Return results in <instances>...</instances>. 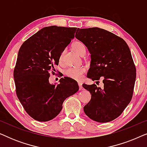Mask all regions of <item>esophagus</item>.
I'll use <instances>...</instances> for the list:
<instances>
[{
    "mask_svg": "<svg viewBox=\"0 0 147 147\" xmlns=\"http://www.w3.org/2000/svg\"><path fill=\"white\" fill-rule=\"evenodd\" d=\"M78 86H79V89L80 90H82L83 89V87H82V83L80 82H78Z\"/></svg>",
    "mask_w": 147,
    "mask_h": 147,
    "instance_id": "esophagus-1",
    "label": "esophagus"
}]
</instances>
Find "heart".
Instances as JSON below:
<instances>
[{"label": "heart", "instance_id": "heart-1", "mask_svg": "<svg viewBox=\"0 0 147 147\" xmlns=\"http://www.w3.org/2000/svg\"><path fill=\"white\" fill-rule=\"evenodd\" d=\"M74 50L77 52L78 54L82 55L83 53H86V47L83 43L80 41H76L74 42L72 45ZM64 52L63 51L61 53L59 57V59L61 60L63 58ZM86 69L84 66L78 67H69L65 71V75L68 78H71L74 80H80L81 79L83 74L85 73Z\"/></svg>", "mask_w": 147, "mask_h": 147}]
</instances>
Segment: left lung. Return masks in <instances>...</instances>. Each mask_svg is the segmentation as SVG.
Masks as SVG:
<instances>
[{
    "label": "left lung",
    "instance_id": "obj_1",
    "mask_svg": "<svg viewBox=\"0 0 147 147\" xmlns=\"http://www.w3.org/2000/svg\"><path fill=\"white\" fill-rule=\"evenodd\" d=\"M75 37L91 54L87 77L104 83L102 88L95 84L82 85L92 94L84 112L94 121H112L122 113L133 94L136 67L129 47L123 39L98 27L78 28Z\"/></svg>",
    "mask_w": 147,
    "mask_h": 147
}]
</instances>
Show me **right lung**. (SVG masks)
Instances as JSON below:
<instances>
[{
  "instance_id": "add662e5",
  "label": "right lung",
  "mask_w": 147,
  "mask_h": 147,
  "mask_svg": "<svg viewBox=\"0 0 147 147\" xmlns=\"http://www.w3.org/2000/svg\"><path fill=\"white\" fill-rule=\"evenodd\" d=\"M76 29L44 27L20 47L13 74L16 93L25 111L37 121L56 117L64 100L79 90L77 82L69 78H61L59 84L49 81L50 71L58 65L60 55L74 39Z\"/></svg>"
}]
</instances>
